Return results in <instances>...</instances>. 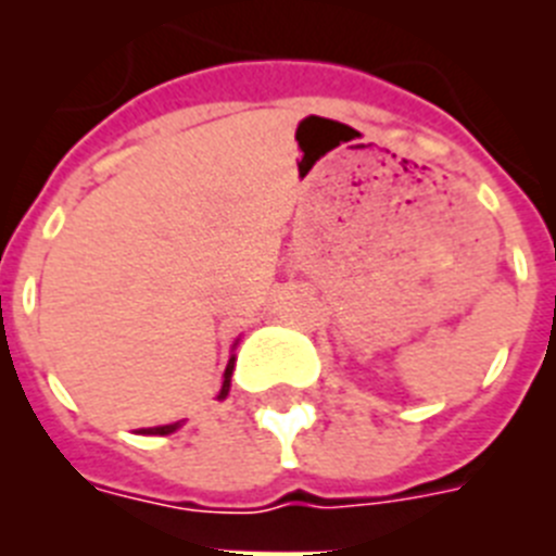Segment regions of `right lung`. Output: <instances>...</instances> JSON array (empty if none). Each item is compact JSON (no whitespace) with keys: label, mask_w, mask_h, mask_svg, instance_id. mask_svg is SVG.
Here are the masks:
<instances>
[{"label":"right lung","mask_w":556,"mask_h":556,"mask_svg":"<svg viewBox=\"0 0 556 556\" xmlns=\"http://www.w3.org/2000/svg\"><path fill=\"white\" fill-rule=\"evenodd\" d=\"M239 345V339H236L233 342V348ZM233 365H236V356H230L228 358V367H225V376H223V387H219V395H217V401H225V397H228V392H230V376H233ZM180 426H184V420H178V424H169V426H152V429H139V434H159V437H166V434H172V431H178Z\"/></svg>","instance_id":"add662e5"}]
</instances>
